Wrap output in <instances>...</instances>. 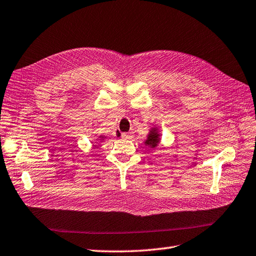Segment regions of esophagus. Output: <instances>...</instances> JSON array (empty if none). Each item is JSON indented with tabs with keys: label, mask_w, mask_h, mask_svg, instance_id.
I'll list each match as a JSON object with an SVG mask.
<instances>
[{
	"label": "esophagus",
	"mask_w": 256,
	"mask_h": 256,
	"mask_svg": "<svg viewBox=\"0 0 256 256\" xmlns=\"http://www.w3.org/2000/svg\"><path fill=\"white\" fill-rule=\"evenodd\" d=\"M133 137L132 133H122L121 134V138L123 140H130Z\"/></svg>",
	"instance_id": "obj_1"
}]
</instances>
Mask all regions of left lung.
I'll use <instances>...</instances> for the list:
<instances>
[{
  "instance_id": "8db88e82",
  "label": "left lung",
  "mask_w": 256,
  "mask_h": 256,
  "mask_svg": "<svg viewBox=\"0 0 256 256\" xmlns=\"http://www.w3.org/2000/svg\"><path fill=\"white\" fill-rule=\"evenodd\" d=\"M159 140H160V134L156 132V128H154L152 130H150V133L147 137V140L145 142V144L152 148H154L156 146H158Z\"/></svg>"
}]
</instances>
